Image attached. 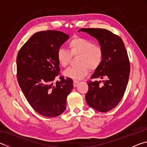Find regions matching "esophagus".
Here are the masks:
<instances>
[{
    "label": "esophagus",
    "instance_id": "obj_1",
    "mask_svg": "<svg viewBox=\"0 0 147 147\" xmlns=\"http://www.w3.org/2000/svg\"><path fill=\"white\" fill-rule=\"evenodd\" d=\"M79 84V81L78 80H74L73 81V85L74 87H76L77 85H78V84Z\"/></svg>",
    "mask_w": 147,
    "mask_h": 147
}]
</instances>
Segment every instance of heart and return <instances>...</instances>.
<instances>
[{
  "mask_svg": "<svg viewBox=\"0 0 147 147\" xmlns=\"http://www.w3.org/2000/svg\"><path fill=\"white\" fill-rule=\"evenodd\" d=\"M69 51L60 47L57 53L58 62L63 67L69 65L72 57H76V67H69L64 71V75L68 78L80 80L87 75L89 69H97L103 60V50L99 45L82 37L76 36L69 42Z\"/></svg>",
  "mask_w": 147,
  "mask_h": 147,
  "instance_id": "heart-1",
  "label": "heart"
}]
</instances>
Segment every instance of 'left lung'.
<instances>
[{
    "mask_svg": "<svg viewBox=\"0 0 147 147\" xmlns=\"http://www.w3.org/2000/svg\"><path fill=\"white\" fill-rule=\"evenodd\" d=\"M78 31L96 38L103 50V62L90 78L105 80H90L85 100L90 107L106 113L118 105L126 90L130 74L127 50L122 39L107 29L82 28Z\"/></svg>",
    "mask_w": 147,
    "mask_h": 147,
    "instance_id": "obj_1",
    "label": "left lung"
}]
</instances>
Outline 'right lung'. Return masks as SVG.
I'll return each mask as SVG.
<instances>
[{
    "mask_svg": "<svg viewBox=\"0 0 147 147\" xmlns=\"http://www.w3.org/2000/svg\"><path fill=\"white\" fill-rule=\"evenodd\" d=\"M69 36L47 30L34 33L21 47L17 57V80L26 100L34 111L46 117L60 115L66 109L73 80L60 76L58 49Z\"/></svg>",
    "mask_w": 147,
    "mask_h": 147,
    "instance_id": "right-lung-1",
    "label": "right lung"
}]
</instances>
